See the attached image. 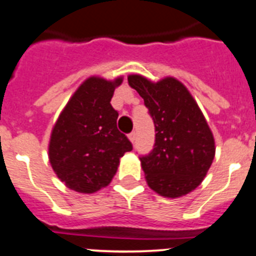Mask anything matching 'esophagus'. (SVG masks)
Masks as SVG:
<instances>
[{
    "instance_id": "esophagus-1",
    "label": "esophagus",
    "mask_w": 256,
    "mask_h": 256,
    "mask_svg": "<svg viewBox=\"0 0 256 256\" xmlns=\"http://www.w3.org/2000/svg\"><path fill=\"white\" fill-rule=\"evenodd\" d=\"M128 139H130L131 142H135V140H136V132L132 131V132L128 134Z\"/></svg>"
}]
</instances>
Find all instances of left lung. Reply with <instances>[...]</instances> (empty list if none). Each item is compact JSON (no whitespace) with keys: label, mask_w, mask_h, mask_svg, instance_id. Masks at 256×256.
<instances>
[{"label":"left lung","mask_w":256,"mask_h":256,"mask_svg":"<svg viewBox=\"0 0 256 256\" xmlns=\"http://www.w3.org/2000/svg\"><path fill=\"white\" fill-rule=\"evenodd\" d=\"M128 82L144 100L156 126L153 150L140 156L148 186L171 199L188 194L202 184L216 154L206 117L174 78L152 82L142 75H128Z\"/></svg>","instance_id":"8db88e82"}]
</instances>
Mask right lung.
<instances>
[{
	"instance_id": "1",
	"label": "right lung",
	"mask_w": 256,
	"mask_h": 256,
	"mask_svg": "<svg viewBox=\"0 0 256 256\" xmlns=\"http://www.w3.org/2000/svg\"><path fill=\"white\" fill-rule=\"evenodd\" d=\"M122 78L92 76L72 94L50 134L48 156L54 174L71 190L92 194L111 182L120 158L132 144L117 128L111 106Z\"/></svg>"
}]
</instances>
